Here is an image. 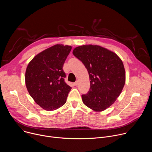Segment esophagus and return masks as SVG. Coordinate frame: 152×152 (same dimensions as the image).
Returning a JSON list of instances; mask_svg holds the SVG:
<instances>
[{
    "label": "esophagus",
    "mask_w": 152,
    "mask_h": 152,
    "mask_svg": "<svg viewBox=\"0 0 152 152\" xmlns=\"http://www.w3.org/2000/svg\"><path fill=\"white\" fill-rule=\"evenodd\" d=\"M77 83H78V82H77V81H76L75 82H74V83H73V85H74L75 86H76V85H77Z\"/></svg>",
    "instance_id": "34e87169"
}]
</instances>
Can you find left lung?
I'll use <instances>...</instances> for the list:
<instances>
[{
    "instance_id": "left-lung-1",
    "label": "left lung",
    "mask_w": 152,
    "mask_h": 152,
    "mask_svg": "<svg viewBox=\"0 0 152 152\" xmlns=\"http://www.w3.org/2000/svg\"><path fill=\"white\" fill-rule=\"evenodd\" d=\"M73 54L87 69L90 80L88 93L82 95L83 103L95 111L111 106L120 96L126 75L121 59L114 52L97 45H83Z\"/></svg>"
}]
</instances>
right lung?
<instances>
[{"label": "right lung", "instance_id": "1", "mask_svg": "<svg viewBox=\"0 0 152 152\" xmlns=\"http://www.w3.org/2000/svg\"><path fill=\"white\" fill-rule=\"evenodd\" d=\"M72 46L56 45L36 55L25 73L27 90L34 101L46 111H53L66 103L72 89L64 80L63 65Z\"/></svg>", "mask_w": 152, "mask_h": 152}]
</instances>
